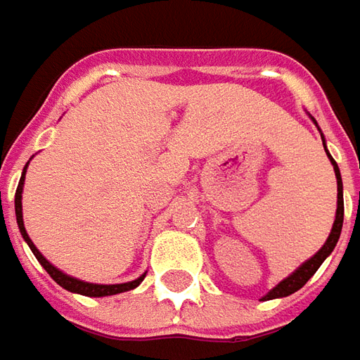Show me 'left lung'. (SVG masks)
Instances as JSON below:
<instances>
[{
  "mask_svg": "<svg viewBox=\"0 0 360 360\" xmlns=\"http://www.w3.org/2000/svg\"><path fill=\"white\" fill-rule=\"evenodd\" d=\"M321 138H323V134H321ZM323 144H325V138H323ZM326 150V146H325ZM328 154V152H326ZM328 158H330V164H333V168H335V176H337V216H335V224H333V230H330V234H328V238H326L325 246L316 252V255L312 256L311 260H307L302 266L298 270H295L288 278H284L283 283L276 284L272 290H270L269 295L264 297V300H270V298H281V297H288V295H292V292H297L298 288H302L304 284L309 283V278H311L312 274L319 270V266L325 262V258L333 250H335V246H337V242H339L340 236V230H342V216H345V202H342V180H340V172H339V166H337V162L333 160V156L328 154Z\"/></svg>",
  "mask_w": 360,
  "mask_h": 360,
  "instance_id": "left-lung-1",
  "label": "left lung"
}]
</instances>
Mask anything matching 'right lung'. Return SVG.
I'll return each instance as SVG.
<instances>
[{
	"instance_id": "right-lung-1",
	"label": "right lung",
	"mask_w": 360,
	"mask_h": 360,
	"mask_svg": "<svg viewBox=\"0 0 360 360\" xmlns=\"http://www.w3.org/2000/svg\"><path fill=\"white\" fill-rule=\"evenodd\" d=\"M27 168V166H25ZM25 168H23V174L20 178V184H18V190H15V218H18V226H20L21 236L23 240L27 242V246L32 248V252L35 255V258L39 260V264L44 269L48 270V274L56 281V283L63 286L65 290L70 292H77V295H84V297H110V295H118V292H126V290H131L136 288L138 284L144 281L146 274H142L140 278L131 281V283H124V284H91V283H84V281H77V278H72L68 274H63L62 270H58L56 266H51L48 260L41 256V252L35 248V244L32 242V238L27 236L25 232V226H23V216H21V192H23V180H25Z\"/></svg>"
}]
</instances>
